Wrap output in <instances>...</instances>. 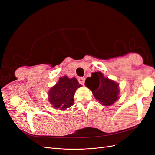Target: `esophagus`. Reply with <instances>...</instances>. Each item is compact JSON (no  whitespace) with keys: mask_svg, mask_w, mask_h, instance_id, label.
Returning <instances> with one entry per match:
<instances>
[{"mask_svg":"<svg viewBox=\"0 0 155 155\" xmlns=\"http://www.w3.org/2000/svg\"><path fill=\"white\" fill-rule=\"evenodd\" d=\"M85 78H83V77H80V78H79V79H78L79 83L81 84V85H84V83H85Z\"/></svg>","mask_w":155,"mask_h":155,"instance_id":"esophagus-1","label":"esophagus"}]
</instances>
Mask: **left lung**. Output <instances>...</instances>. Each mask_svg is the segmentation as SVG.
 Here are the masks:
<instances>
[{
  "label": "left lung",
  "mask_w": 155,
  "mask_h": 155,
  "mask_svg": "<svg viewBox=\"0 0 155 155\" xmlns=\"http://www.w3.org/2000/svg\"><path fill=\"white\" fill-rule=\"evenodd\" d=\"M85 85L91 89L96 99L103 105H110L118 97V84L105 78L101 72L92 73L91 78H87Z\"/></svg>",
  "instance_id": "left-lung-1"
}]
</instances>
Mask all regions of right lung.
Segmentation results:
<instances>
[{
	"instance_id": "right-lung-1",
	"label": "right lung",
	"mask_w": 155,
	"mask_h": 155,
	"mask_svg": "<svg viewBox=\"0 0 155 155\" xmlns=\"http://www.w3.org/2000/svg\"><path fill=\"white\" fill-rule=\"evenodd\" d=\"M77 79H69L67 76L60 78L58 83L49 91V101L56 109L65 110L74 104V96L76 90L80 87Z\"/></svg>"
}]
</instances>
